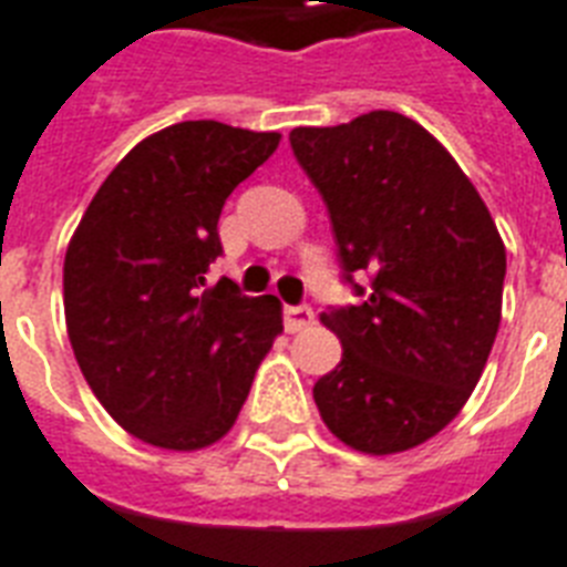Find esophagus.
Returning a JSON list of instances; mask_svg holds the SVG:
<instances>
[{"mask_svg": "<svg viewBox=\"0 0 567 567\" xmlns=\"http://www.w3.org/2000/svg\"><path fill=\"white\" fill-rule=\"evenodd\" d=\"M315 323V311L311 306H285V329L288 332H300V329Z\"/></svg>", "mask_w": 567, "mask_h": 567, "instance_id": "obj_1", "label": "esophagus"}]
</instances>
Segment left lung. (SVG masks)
Returning a JSON list of instances; mask_svg holds the SVG:
<instances>
[{
	"mask_svg": "<svg viewBox=\"0 0 567 567\" xmlns=\"http://www.w3.org/2000/svg\"><path fill=\"white\" fill-rule=\"evenodd\" d=\"M291 150L327 203L344 279L359 306L320 323L341 362L315 382L329 432L371 456L439 435L476 388L503 309L506 247L483 196L414 120L371 111L291 132ZM372 276V288L354 282Z\"/></svg>",
	"mask_w": 567,
	"mask_h": 567,
	"instance_id": "obj_1",
	"label": "left lung"
}]
</instances>
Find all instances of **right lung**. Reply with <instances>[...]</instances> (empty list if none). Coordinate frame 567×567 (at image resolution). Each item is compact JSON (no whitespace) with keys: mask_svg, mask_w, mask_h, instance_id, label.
<instances>
[{"mask_svg":"<svg viewBox=\"0 0 567 567\" xmlns=\"http://www.w3.org/2000/svg\"><path fill=\"white\" fill-rule=\"evenodd\" d=\"M279 132L188 120L144 137L102 182L64 258L66 336L105 412L135 439L203 450L238 421L282 332L274 293L223 279V203L276 153Z\"/></svg>","mask_w":567,"mask_h":567,"instance_id":"add662e5","label":"right lung"}]
</instances>
